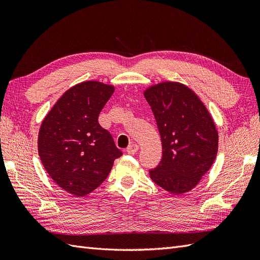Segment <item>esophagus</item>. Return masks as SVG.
<instances>
[{
	"mask_svg": "<svg viewBox=\"0 0 260 260\" xmlns=\"http://www.w3.org/2000/svg\"><path fill=\"white\" fill-rule=\"evenodd\" d=\"M138 151H139V145L138 144H131L127 147V149H125V152H127L130 155L136 154Z\"/></svg>",
	"mask_w": 260,
	"mask_h": 260,
	"instance_id": "obj_1",
	"label": "esophagus"
}]
</instances>
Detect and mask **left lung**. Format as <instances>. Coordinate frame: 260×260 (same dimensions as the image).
I'll use <instances>...</instances> for the list:
<instances>
[{
    "label": "left lung",
    "mask_w": 260,
    "mask_h": 260,
    "mask_svg": "<svg viewBox=\"0 0 260 260\" xmlns=\"http://www.w3.org/2000/svg\"><path fill=\"white\" fill-rule=\"evenodd\" d=\"M144 96L161 139L162 157L149 177L164 190L183 194L198 185L218 152L216 124L200 98L179 82L149 86Z\"/></svg>",
    "instance_id": "left-lung-1"
}]
</instances>
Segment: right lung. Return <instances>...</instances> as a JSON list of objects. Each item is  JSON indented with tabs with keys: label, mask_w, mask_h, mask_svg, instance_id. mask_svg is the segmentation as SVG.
I'll return each mask as SVG.
<instances>
[{
	"label": "right lung",
	"mask_w": 260,
	"mask_h": 260,
	"mask_svg": "<svg viewBox=\"0 0 260 260\" xmlns=\"http://www.w3.org/2000/svg\"><path fill=\"white\" fill-rule=\"evenodd\" d=\"M114 85L84 81L67 90L39 131L38 152L50 177L62 190L84 196L104 182L122 155L99 115L113 95Z\"/></svg>",
	"instance_id": "add662e5"
}]
</instances>
